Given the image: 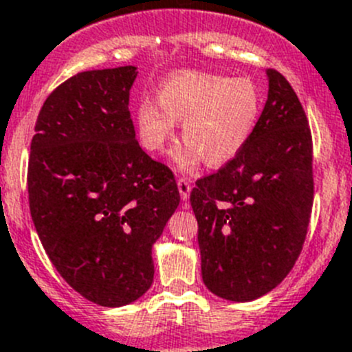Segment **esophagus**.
I'll use <instances>...</instances> for the list:
<instances>
[{"label": "esophagus", "instance_id": "34e87169", "mask_svg": "<svg viewBox=\"0 0 352 352\" xmlns=\"http://www.w3.org/2000/svg\"><path fill=\"white\" fill-rule=\"evenodd\" d=\"M177 188H179L180 198L186 201V199L189 198V195H191V184H189V180L188 179H179V180H177Z\"/></svg>", "mask_w": 352, "mask_h": 352}]
</instances>
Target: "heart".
I'll list each match as a JSON object with an SVG mask.
<instances>
[{"instance_id": "1", "label": "heart", "mask_w": 352, "mask_h": 352, "mask_svg": "<svg viewBox=\"0 0 352 352\" xmlns=\"http://www.w3.org/2000/svg\"><path fill=\"white\" fill-rule=\"evenodd\" d=\"M259 112L261 91L251 78L177 72L161 82L156 101L138 103L135 124L142 145L161 153L182 121L186 144L173 153L172 161L180 172H192L204 160L212 168L235 160L251 138Z\"/></svg>"}]
</instances>
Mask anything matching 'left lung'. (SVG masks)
<instances>
[{
	"label": "left lung",
	"instance_id": "obj_1",
	"mask_svg": "<svg viewBox=\"0 0 352 352\" xmlns=\"http://www.w3.org/2000/svg\"><path fill=\"white\" fill-rule=\"evenodd\" d=\"M265 74L267 103L249 142L191 192L201 278L230 302H252L283 283L302 252L314 199L305 112L283 75Z\"/></svg>",
	"mask_w": 352,
	"mask_h": 352
}]
</instances>
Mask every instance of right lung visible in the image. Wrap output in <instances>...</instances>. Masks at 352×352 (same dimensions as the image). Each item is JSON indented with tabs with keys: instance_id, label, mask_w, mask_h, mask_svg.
I'll return each instance as SVG.
<instances>
[{
	"instance_id": "right-lung-1",
	"label": "right lung",
	"mask_w": 352,
	"mask_h": 352,
	"mask_svg": "<svg viewBox=\"0 0 352 352\" xmlns=\"http://www.w3.org/2000/svg\"><path fill=\"white\" fill-rule=\"evenodd\" d=\"M135 66L89 69L50 93L31 140L28 192L56 270L89 302L147 293L153 245L180 201L175 179L142 151L129 116Z\"/></svg>"
}]
</instances>
